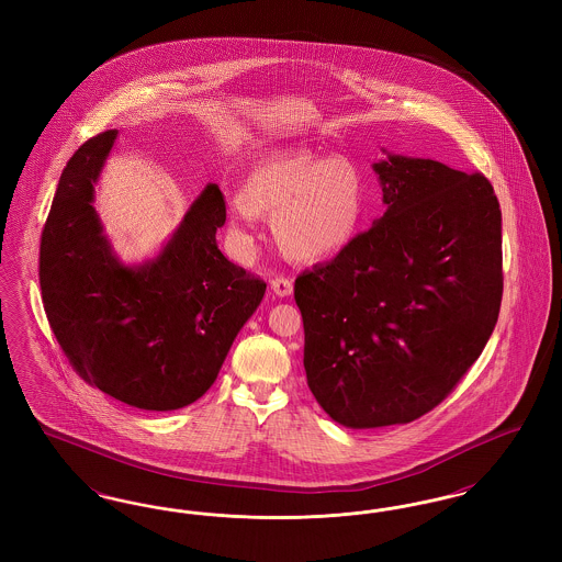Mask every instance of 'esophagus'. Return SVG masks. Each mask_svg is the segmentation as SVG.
<instances>
[{
	"instance_id": "obj_1",
	"label": "esophagus",
	"mask_w": 562,
	"mask_h": 562,
	"mask_svg": "<svg viewBox=\"0 0 562 562\" xmlns=\"http://www.w3.org/2000/svg\"><path fill=\"white\" fill-rule=\"evenodd\" d=\"M271 291L276 296H289V294H293V282L284 276H276L271 280Z\"/></svg>"
}]
</instances>
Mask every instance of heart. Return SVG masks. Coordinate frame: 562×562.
Returning <instances> with one entry per match:
<instances>
[{
    "label": "heart",
    "mask_w": 562,
    "mask_h": 562,
    "mask_svg": "<svg viewBox=\"0 0 562 562\" xmlns=\"http://www.w3.org/2000/svg\"><path fill=\"white\" fill-rule=\"evenodd\" d=\"M241 218L271 216L278 248L293 261L316 263L344 252L367 214V188L346 156L321 158L307 149H282L255 161L238 189ZM248 240L244 223L232 225Z\"/></svg>",
    "instance_id": "b5f03b06"
}]
</instances>
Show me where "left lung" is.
I'll use <instances>...</instances> for the list:
<instances>
[{
  "instance_id": "8db88e82",
  "label": "left lung",
  "mask_w": 562,
  "mask_h": 562,
  "mask_svg": "<svg viewBox=\"0 0 562 562\" xmlns=\"http://www.w3.org/2000/svg\"><path fill=\"white\" fill-rule=\"evenodd\" d=\"M373 170L383 216L294 280L307 385L353 429L408 424L445 401L504 293L502 211L482 175L394 154Z\"/></svg>"
}]
</instances>
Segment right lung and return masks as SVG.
Wrapping results in <instances>:
<instances>
[{
  "label": "right lung",
  "mask_w": 562,
  "mask_h": 562,
  "mask_svg": "<svg viewBox=\"0 0 562 562\" xmlns=\"http://www.w3.org/2000/svg\"><path fill=\"white\" fill-rule=\"evenodd\" d=\"M117 131L67 161L40 244V286L58 346L83 381L143 411L202 398L266 282L225 259L223 193L209 183L160 252L124 263L94 209Z\"/></svg>",
  "instance_id": "right-lung-1"
}]
</instances>
